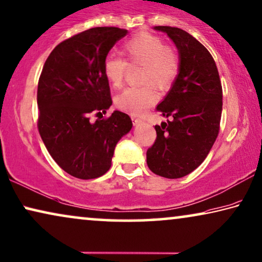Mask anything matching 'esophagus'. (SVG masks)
I'll use <instances>...</instances> for the list:
<instances>
[{"mask_svg": "<svg viewBox=\"0 0 262 262\" xmlns=\"http://www.w3.org/2000/svg\"><path fill=\"white\" fill-rule=\"evenodd\" d=\"M132 122H134V125H139V124H142V119L136 118V117H132Z\"/></svg>", "mask_w": 262, "mask_h": 262, "instance_id": "esophagus-1", "label": "esophagus"}]
</instances>
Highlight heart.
I'll list each match as a JSON object with an SVG mask.
<instances>
[{
    "mask_svg": "<svg viewBox=\"0 0 262 262\" xmlns=\"http://www.w3.org/2000/svg\"><path fill=\"white\" fill-rule=\"evenodd\" d=\"M124 53L130 63L142 65L139 80L146 84L125 89L116 98L117 107L134 116H142L157 100L154 85L165 89L175 80L180 71V58L164 41L150 33H140L124 43ZM126 62L122 58L108 55L104 61V74L113 87L124 80Z\"/></svg>",
    "mask_w": 262,
    "mask_h": 262,
    "instance_id": "obj_1",
    "label": "heart"
}]
</instances>
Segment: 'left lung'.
<instances>
[{
	"mask_svg": "<svg viewBox=\"0 0 262 262\" xmlns=\"http://www.w3.org/2000/svg\"><path fill=\"white\" fill-rule=\"evenodd\" d=\"M178 51L180 71L171 89L156 110L172 120L156 125L157 138L146 151L154 173L181 178L201 165L213 147L220 130L222 86L217 67L208 49L183 29L156 26Z\"/></svg>",
	"mask_w": 262,
	"mask_h": 262,
	"instance_id": "obj_1",
	"label": "left lung"
}]
</instances>
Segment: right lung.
Instances as JSON below:
<instances>
[{
    "label": "right lung",
    "instance_id": "right-lung-1",
    "mask_svg": "<svg viewBox=\"0 0 262 262\" xmlns=\"http://www.w3.org/2000/svg\"><path fill=\"white\" fill-rule=\"evenodd\" d=\"M127 34L117 27L87 29L59 43L45 62L37 85V127L45 146L60 168L80 180L103 176L111 168L117 143L130 132L132 120L115 111L104 61Z\"/></svg>",
    "mask_w": 262,
    "mask_h": 262
}]
</instances>
